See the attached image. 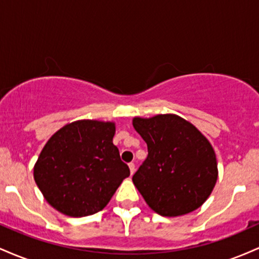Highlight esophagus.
I'll return each instance as SVG.
<instances>
[{
  "instance_id": "obj_1",
  "label": "esophagus",
  "mask_w": 259,
  "mask_h": 259,
  "mask_svg": "<svg viewBox=\"0 0 259 259\" xmlns=\"http://www.w3.org/2000/svg\"><path fill=\"white\" fill-rule=\"evenodd\" d=\"M129 169H130V173H132V174L135 173V164H134L133 162L129 163Z\"/></svg>"
}]
</instances>
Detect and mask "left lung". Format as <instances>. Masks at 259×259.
<instances>
[{
	"mask_svg": "<svg viewBox=\"0 0 259 259\" xmlns=\"http://www.w3.org/2000/svg\"><path fill=\"white\" fill-rule=\"evenodd\" d=\"M133 125L148 150L133 183L151 209L163 217H179L201 207L218 178L210 142L177 114L135 117Z\"/></svg>",
	"mask_w": 259,
	"mask_h": 259,
	"instance_id": "obj_1",
	"label": "left lung"
}]
</instances>
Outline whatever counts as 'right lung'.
<instances>
[{
  "label": "right lung",
  "instance_id": "1",
  "mask_svg": "<svg viewBox=\"0 0 259 259\" xmlns=\"http://www.w3.org/2000/svg\"><path fill=\"white\" fill-rule=\"evenodd\" d=\"M112 121L76 120L55 133L34 167L45 200L69 217L95 214L111 201L129 167L113 145Z\"/></svg>",
  "mask_w": 259,
  "mask_h": 259
}]
</instances>
